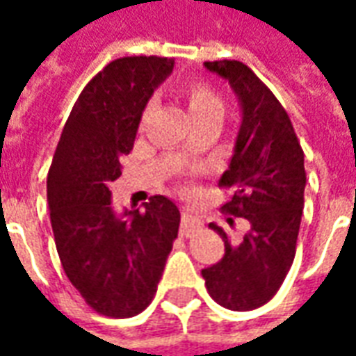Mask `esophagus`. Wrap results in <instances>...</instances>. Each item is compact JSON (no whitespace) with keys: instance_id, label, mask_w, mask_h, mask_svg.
I'll return each instance as SVG.
<instances>
[{"instance_id":"1","label":"esophagus","mask_w":356,"mask_h":356,"mask_svg":"<svg viewBox=\"0 0 356 356\" xmlns=\"http://www.w3.org/2000/svg\"><path fill=\"white\" fill-rule=\"evenodd\" d=\"M202 227V219L198 216H194L193 211H188V209H183V213H181V236H185L188 238L191 234H194L196 231H200Z\"/></svg>"}]
</instances>
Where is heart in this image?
Wrapping results in <instances>:
<instances>
[{"instance_id":"b5f03b06","label":"heart","mask_w":356,"mask_h":356,"mask_svg":"<svg viewBox=\"0 0 356 356\" xmlns=\"http://www.w3.org/2000/svg\"><path fill=\"white\" fill-rule=\"evenodd\" d=\"M181 93L185 97L188 112L194 122L206 120V118H221L223 114V101L217 91L208 81L191 80L181 86Z\"/></svg>"}]
</instances>
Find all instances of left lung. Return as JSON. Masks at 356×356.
Listing matches in <instances>:
<instances>
[{"instance_id":"left-lung-1","label":"left lung","mask_w":356,"mask_h":356,"mask_svg":"<svg viewBox=\"0 0 356 356\" xmlns=\"http://www.w3.org/2000/svg\"><path fill=\"white\" fill-rule=\"evenodd\" d=\"M204 65L229 80L242 104L234 154L219 186L231 191L225 213L248 219L250 231L234 244L221 227L209 225L223 238L225 255L202 276L219 305L252 311L273 299L296 257L307 181L303 148L280 101L244 63Z\"/></svg>"}]
</instances>
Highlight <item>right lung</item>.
Instances as JSON below:
<instances>
[{"label": "right lung", "instance_id": "add662e5", "mask_svg": "<svg viewBox=\"0 0 356 356\" xmlns=\"http://www.w3.org/2000/svg\"><path fill=\"white\" fill-rule=\"evenodd\" d=\"M173 58L122 57L91 78L66 120L47 175L58 257L93 311L110 318L143 313L154 299L177 238V206L156 194L145 211L114 213L110 183L122 175L143 110L173 70Z\"/></svg>", "mask_w": 356, "mask_h": 356}]
</instances>
